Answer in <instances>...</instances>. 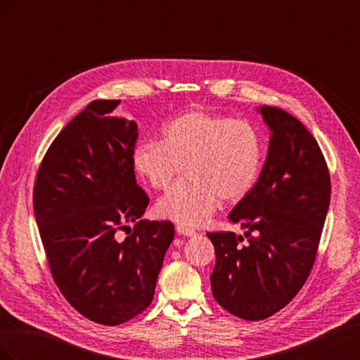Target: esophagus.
I'll list each match as a JSON object with an SVG mask.
<instances>
[{"label":"esophagus","mask_w":360,"mask_h":360,"mask_svg":"<svg viewBox=\"0 0 360 360\" xmlns=\"http://www.w3.org/2000/svg\"><path fill=\"white\" fill-rule=\"evenodd\" d=\"M176 231H177L180 236H184V237H192V236L197 234L193 230H191V228L184 226V225H177V226H176Z\"/></svg>","instance_id":"1"}]
</instances>
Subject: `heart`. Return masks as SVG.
Wrapping results in <instances>:
<instances>
[{
  "mask_svg": "<svg viewBox=\"0 0 360 360\" xmlns=\"http://www.w3.org/2000/svg\"><path fill=\"white\" fill-rule=\"evenodd\" d=\"M263 139L243 120L205 111L184 112L162 129L160 143L135 147V171L155 189H167L184 165L189 177L156 204L159 216L197 226L209 219L221 200L236 204L254 189L263 167Z\"/></svg>",
  "mask_w": 360,
  "mask_h": 360,
  "instance_id": "b5f03b06",
  "label": "heart"
}]
</instances>
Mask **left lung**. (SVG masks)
<instances>
[{"label":"left lung","instance_id":"8db88e82","mask_svg":"<svg viewBox=\"0 0 360 360\" xmlns=\"http://www.w3.org/2000/svg\"><path fill=\"white\" fill-rule=\"evenodd\" d=\"M270 127L267 159L248 197L228 219L246 233H207L214 246V300L243 320H264L294 299L317 257L330 202L321 148L296 117L261 106Z\"/></svg>","mask_w":360,"mask_h":360}]
</instances>
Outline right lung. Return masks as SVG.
I'll return each mask as SVG.
<instances>
[{
	"mask_svg": "<svg viewBox=\"0 0 360 360\" xmlns=\"http://www.w3.org/2000/svg\"><path fill=\"white\" fill-rule=\"evenodd\" d=\"M118 105H86L52 141L32 191L53 281L76 311L103 326L148 308L174 238L171 221L141 219L150 200L132 163L138 126L112 117ZM127 223L133 231L120 241Z\"/></svg>",
	"mask_w": 360,
	"mask_h": 360,
	"instance_id": "add662e5",
	"label": "right lung"
}]
</instances>
